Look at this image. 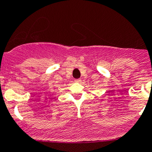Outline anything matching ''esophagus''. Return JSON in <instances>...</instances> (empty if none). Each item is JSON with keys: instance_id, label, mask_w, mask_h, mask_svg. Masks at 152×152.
<instances>
[{"instance_id": "34e87169", "label": "esophagus", "mask_w": 152, "mask_h": 152, "mask_svg": "<svg viewBox=\"0 0 152 152\" xmlns=\"http://www.w3.org/2000/svg\"><path fill=\"white\" fill-rule=\"evenodd\" d=\"M81 82H82V80L80 79H75V82H76V83H81Z\"/></svg>"}]
</instances>
